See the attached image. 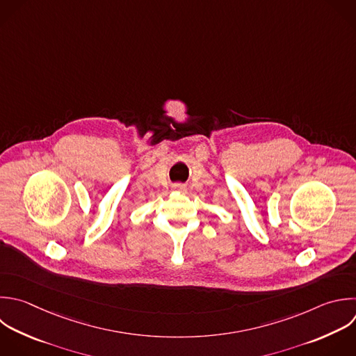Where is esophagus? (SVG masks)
I'll return each mask as SVG.
<instances>
[{
    "mask_svg": "<svg viewBox=\"0 0 356 356\" xmlns=\"http://www.w3.org/2000/svg\"><path fill=\"white\" fill-rule=\"evenodd\" d=\"M174 189H177V191H185V186L181 185V184H177V185H174Z\"/></svg>",
    "mask_w": 356,
    "mask_h": 356,
    "instance_id": "1",
    "label": "esophagus"
}]
</instances>
